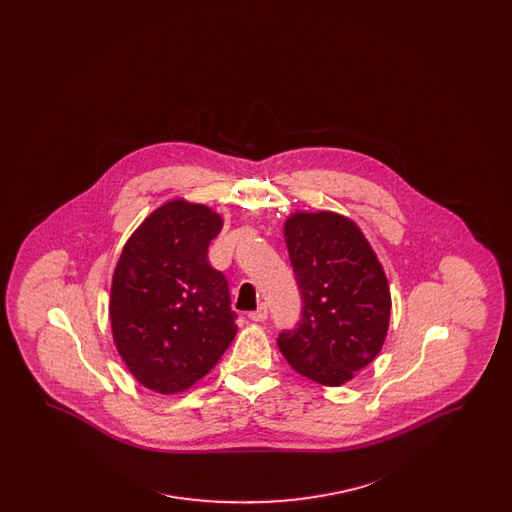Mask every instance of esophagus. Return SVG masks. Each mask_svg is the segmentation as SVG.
<instances>
[{
    "mask_svg": "<svg viewBox=\"0 0 512 512\" xmlns=\"http://www.w3.org/2000/svg\"><path fill=\"white\" fill-rule=\"evenodd\" d=\"M268 317V307L265 303H261L259 305V309L257 311H253V313H249V318L251 320H255V322H265Z\"/></svg>",
    "mask_w": 512,
    "mask_h": 512,
    "instance_id": "esophagus-1",
    "label": "esophagus"
}]
</instances>
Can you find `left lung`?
<instances>
[{
	"instance_id": "left-lung-1",
	"label": "left lung",
	"mask_w": 512,
	"mask_h": 512,
	"mask_svg": "<svg viewBox=\"0 0 512 512\" xmlns=\"http://www.w3.org/2000/svg\"><path fill=\"white\" fill-rule=\"evenodd\" d=\"M284 238L303 307L278 347L301 376L341 386L376 359L388 336L386 272L361 228L338 213L297 211Z\"/></svg>"
}]
</instances>
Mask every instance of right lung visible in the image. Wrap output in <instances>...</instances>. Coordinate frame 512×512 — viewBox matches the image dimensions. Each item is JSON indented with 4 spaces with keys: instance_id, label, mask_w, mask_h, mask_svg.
Instances as JSON below:
<instances>
[{
    "instance_id": "obj_1",
    "label": "right lung",
    "mask_w": 512,
    "mask_h": 512,
    "mask_svg": "<svg viewBox=\"0 0 512 512\" xmlns=\"http://www.w3.org/2000/svg\"><path fill=\"white\" fill-rule=\"evenodd\" d=\"M220 230L211 207L172 199L122 247L111 284V332L124 365L147 390L192 388L236 338L228 282L207 261Z\"/></svg>"
}]
</instances>
